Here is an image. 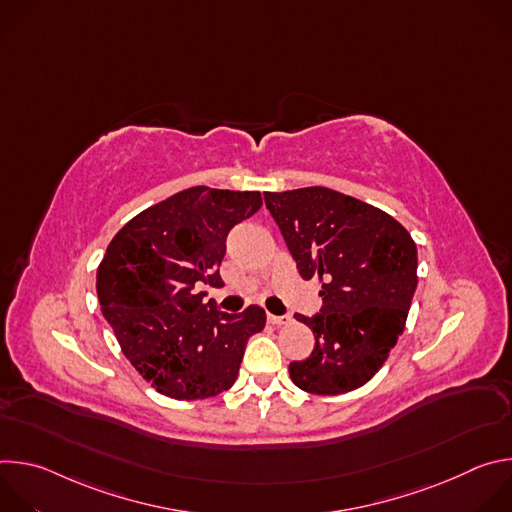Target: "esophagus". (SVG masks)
Returning a JSON list of instances; mask_svg holds the SVG:
<instances>
[{"label": "esophagus", "mask_w": 512, "mask_h": 512, "mask_svg": "<svg viewBox=\"0 0 512 512\" xmlns=\"http://www.w3.org/2000/svg\"><path fill=\"white\" fill-rule=\"evenodd\" d=\"M267 322L273 324V326H283V324H289V322H291V316H273V314H267Z\"/></svg>", "instance_id": "esophagus-1"}]
</instances>
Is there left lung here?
<instances>
[{
	"mask_svg": "<svg viewBox=\"0 0 512 512\" xmlns=\"http://www.w3.org/2000/svg\"><path fill=\"white\" fill-rule=\"evenodd\" d=\"M263 196L300 275L322 283L320 314H296L316 346L289 364V377L314 395L354 391L403 334L417 287L415 241L385 210L324 186Z\"/></svg>",
	"mask_w": 512,
	"mask_h": 512,
	"instance_id": "1",
	"label": "left lung"
}]
</instances>
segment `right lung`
Wrapping results in <instances>:
<instances>
[{
  "instance_id": "1",
  "label": "right lung",
  "mask_w": 512,
  "mask_h": 512,
  "mask_svg": "<svg viewBox=\"0 0 512 512\" xmlns=\"http://www.w3.org/2000/svg\"><path fill=\"white\" fill-rule=\"evenodd\" d=\"M261 204V192L192 186L141 210L109 243L97 269L99 304L125 358L158 393L198 401L237 381L265 312H218L196 285H223L227 235Z\"/></svg>"
}]
</instances>
